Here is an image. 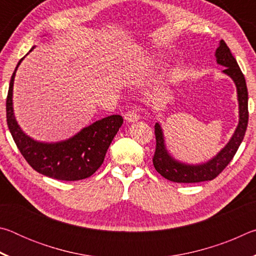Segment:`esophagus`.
I'll return each mask as SVG.
<instances>
[{"mask_svg": "<svg viewBox=\"0 0 256 256\" xmlns=\"http://www.w3.org/2000/svg\"><path fill=\"white\" fill-rule=\"evenodd\" d=\"M124 118L128 120V122H136V120H140V115L138 114L136 110H130L124 114Z\"/></svg>", "mask_w": 256, "mask_h": 256, "instance_id": "34e87169", "label": "esophagus"}]
</instances>
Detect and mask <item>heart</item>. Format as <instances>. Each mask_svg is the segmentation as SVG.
Masks as SVG:
<instances>
[{"mask_svg":"<svg viewBox=\"0 0 256 256\" xmlns=\"http://www.w3.org/2000/svg\"><path fill=\"white\" fill-rule=\"evenodd\" d=\"M144 78H146L144 74H138V76H136V78H134L133 81H134V82H140V81L144 80Z\"/></svg>","mask_w":256,"mask_h":256,"instance_id":"heart-1","label":"heart"}]
</instances>
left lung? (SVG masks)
I'll return each instance as SVG.
<instances>
[{"mask_svg":"<svg viewBox=\"0 0 256 256\" xmlns=\"http://www.w3.org/2000/svg\"><path fill=\"white\" fill-rule=\"evenodd\" d=\"M216 63L224 66L226 73L234 80L237 88V98L240 104V122L232 136L224 148L214 156L209 162L200 164H188L177 162L168 154L164 146V134L159 123L154 125L156 151L152 158L154 166L160 175L175 183H198V182L211 180L222 172L227 164L232 162L234 156L244 138L248 123V94L244 74H242L235 58L224 40L216 50Z\"/></svg>","mask_w":256,"mask_h":256,"instance_id":"1","label":"left lung"}]
</instances>
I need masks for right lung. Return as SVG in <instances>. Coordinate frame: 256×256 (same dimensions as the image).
Segmentation results:
<instances>
[{"label": "right lung", "mask_w": 256, "mask_h": 256, "mask_svg": "<svg viewBox=\"0 0 256 256\" xmlns=\"http://www.w3.org/2000/svg\"><path fill=\"white\" fill-rule=\"evenodd\" d=\"M34 47L30 50H32ZM19 60L11 76L6 97V122L16 146L27 162L40 174L58 180H80L96 172L105 159L107 149L123 124L120 115H110L82 128L66 141L45 144L24 134L14 112V81Z\"/></svg>", "instance_id": "right-lung-1"}]
</instances>
